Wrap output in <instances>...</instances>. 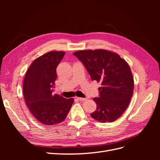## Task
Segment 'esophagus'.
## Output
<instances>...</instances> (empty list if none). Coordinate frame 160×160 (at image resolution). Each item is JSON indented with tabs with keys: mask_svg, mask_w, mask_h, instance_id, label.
I'll return each instance as SVG.
<instances>
[{
	"mask_svg": "<svg viewBox=\"0 0 160 160\" xmlns=\"http://www.w3.org/2000/svg\"><path fill=\"white\" fill-rule=\"evenodd\" d=\"M77 98L79 101H86L87 99H88L87 98Z\"/></svg>",
	"mask_w": 160,
	"mask_h": 160,
	"instance_id": "obj_1",
	"label": "esophagus"
}]
</instances>
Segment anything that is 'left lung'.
Here are the masks:
<instances>
[{"label":"left lung","mask_w":160,"mask_h":160,"mask_svg":"<svg viewBox=\"0 0 160 160\" xmlns=\"http://www.w3.org/2000/svg\"><path fill=\"white\" fill-rule=\"evenodd\" d=\"M73 55L85 67L91 80L101 84L99 98H93L97 108L91 118L101 123L118 119L133 93V77L128 62L117 53L104 49L79 51Z\"/></svg>","instance_id":"obj_1"}]
</instances>
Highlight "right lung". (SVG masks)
Returning <instances> with one entry per match:
<instances>
[{
  "label": "right lung",
  "mask_w": 160,
  "mask_h": 160,
  "mask_svg": "<svg viewBox=\"0 0 160 160\" xmlns=\"http://www.w3.org/2000/svg\"><path fill=\"white\" fill-rule=\"evenodd\" d=\"M62 51H50L34 61L23 81V95L27 108L38 122L47 125L65 119L74 102L52 94L57 67L65 55Z\"/></svg>",
  "instance_id": "add662e5"
}]
</instances>
